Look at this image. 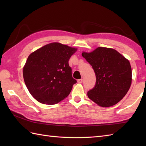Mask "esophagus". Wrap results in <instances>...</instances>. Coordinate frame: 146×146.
I'll use <instances>...</instances> for the list:
<instances>
[{
    "label": "esophagus",
    "instance_id": "obj_1",
    "mask_svg": "<svg viewBox=\"0 0 146 146\" xmlns=\"http://www.w3.org/2000/svg\"><path fill=\"white\" fill-rule=\"evenodd\" d=\"M83 82V80L82 79H79L77 80V83H79V84H81V83H82Z\"/></svg>",
    "mask_w": 146,
    "mask_h": 146
}]
</instances>
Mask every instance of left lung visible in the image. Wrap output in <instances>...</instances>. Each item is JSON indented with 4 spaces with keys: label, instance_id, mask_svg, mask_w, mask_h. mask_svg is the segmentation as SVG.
<instances>
[{
    "label": "left lung",
    "instance_id": "1",
    "mask_svg": "<svg viewBox=\"0 0 146 146\" xmlns=\"http://www.w3.org/2000/svg\"><path fill=\"white\" fill-rule=\"evenodd\" d=\"M82 56L92 65L97 81L88 97L98 106L109 107L125 97L132 83L129 61L115 49L98 47Z\"/></svg>",
    "mask_w": 146,
    "mask_h": 146
}]
</instances>
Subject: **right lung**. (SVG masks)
<instances>
[{
    "mask_svg": "<svg viewBox=\"0 0 146 146\" xmlns=\"http://www.w3.org/2000/svg\"><path fill=\"white\" fill-rule=\"evenodd\" d=\"M77 48L51 42L31 53L23 67V78L36 100L54 105L67 97L76 83L68 61Z\"/></svg>",
    "mask_w": 146,
    "mask_h": 146,
    "instance_id": "add662e5",
    "label": "right lung"
}]
</instances>
